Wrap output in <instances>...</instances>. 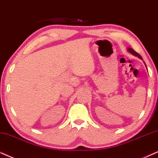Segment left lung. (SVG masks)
<instances>
[{
    "instance_id": "1",
    "label": "left lung",
    "mask_w": 158,
    "mask_h": 158,
    "mask_svg": "<svg viewBox=\"0 0 158 158\" xmlns=\"http://www.w3.org/2000/svg\"><path fill=\"white\" fill-rule=\"evenodd\" d=\"M127 50H128V52H131V54H132V55H135V56H137L138 57H139V58H140V59L143 60V59H142V57H141V56L140 55H139V53H137L136 52H135L134 50H133V49H131V48H128V49H127Z\"/></svg>"
}]
</instances>
